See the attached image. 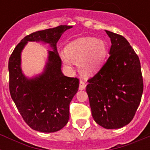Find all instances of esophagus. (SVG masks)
<instances>
[{
    "label": "esophagus",
    "instance_id": "34e87169",
    "mask_svg": "<svg viewBox=\"0 0 150 150\" xmlns=\"http://www.w3.org/2000/svg\"><path fill=\"white\" fill-rule=\"evenodd\" d=\"M86 85L85 83L82 80H81L79 82V89L80 90H83V89H86Z\"/></svg>",
    "mask_w": 150,
    "mask_h": 150
}]
</instances>
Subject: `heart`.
Masks as SVG:
<instances>
[{
  "mask_svg": "<svg viewBox=\"0 0 150 150\" xmlns=\"http://www.w3.org/2000/svg\"><path fill=\"white\" fill-rule=\"evenodd\" d=\"M61 54L62 61L71 68L74 62L80 64V68L85 75H92L101 67L107 55V46L104 41L93 37H83L72 41Z\"/></svg>",
  "mask_w": 150,
  "mask_h": 150,
  "instance_id": "obj_1",
  "label": "heart"
}]
</instances>
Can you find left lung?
Listing matches in <instances>:
<instances>
[{
	"label": "left lung",
	"instance_id": "1",
	"mask_svg": "<svg viewBox=\"0 0 150 150\" xmlns=\"http://www.w3.org/2000/svg\"><path fill=\"white\" fill-rule=\"evenodd\" d=\"M110 41V57L93 77L86 92L94 121L107 129L131 122L143 92L139 58L124 36L106 30Z\"/></svg>",
	"mask_w": 150,
	"mask_h": 150
}]
</instances>
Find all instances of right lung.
<instances>
[{
	"mask_svg": "<svg viewBox=\"0 0 150 150\" xmlns=\"http://www.w3.org/2000/svg\"><path fill=\"white\" fill-rule=\"evenodd\" d=\"M71 27L59 25L33 33L22 39L11 54L8 61L11 96L23 120L33 130L57 132L69 120V105L78 92L79 80L62 73L57 43ZM35 41L50 44L53 50L48 52V61L43 73L28 79L21 68V54L28 42Z\"/></svg>",
	"mask_w": 150,
	"mask_h": 150,
	"instance_id": "1",
	"label": "right lung"
}]
</instances>
